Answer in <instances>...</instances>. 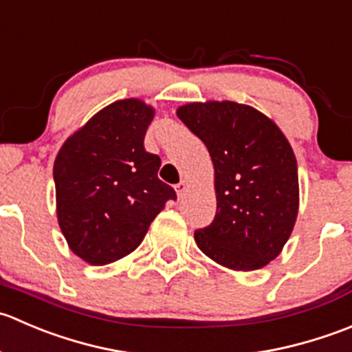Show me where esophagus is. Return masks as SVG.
<instances>
[{
  "instance_id": "1",
  "label": "esophagus",
  "mask_w": 352,
  "mask_h": 352,
  "mask_svg": "<svg viewBox=\"0 0 352 352\" xmlns=\"http://www.w3.org/2000/svg\"><path fill=\"white\" fill-rule=\"evenodd\" d=\"M175 190L177 193V198H183V195L186 193V190H188V183L186 181H179V183L175 186Z\"/></svg>"
}]
</instances>
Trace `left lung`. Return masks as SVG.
Instances as JSON below:
<instances>
[{
	"label": "left lung",
	"mask_w": 352,
	"mask_h": 352,
	"mask_svg": "<svg viewBox=\"0 0 352 352\" xmlns=\"http://www.w3.org/2000/svg\"><path fill=\"white\" fill-rule=\"evenodd\" d=\"M177 118L207 147L217 212L195 231L198 248L232 270H256L283 252L299 208L298 162L276 123L232 100L190 102Z\"/></svg>",
	"instance_id": "left-lung-1"
}]
</instances>
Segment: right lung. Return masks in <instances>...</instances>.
I'll use <instances>...</instances> for the list:
<instances>
[{
  "instance_id": "right-lung-1",
  "label": "right lung",
  "mask_w": 352,
  "mask_h": 352,
  "mask_svg": "<svg viewBox=\"0 0 352 352\" xmlns=\"http://www.w3.org/2000/svg\"><path fill=\"white\" fill-rule=\"evenodd\" d=\"M154 113L140 99L116 100L59 148L53 169L59 228L69 250L90 265L130 255L176 198L157 177L159 155L144 147Z\"/></svg>"
}]
</instances>
